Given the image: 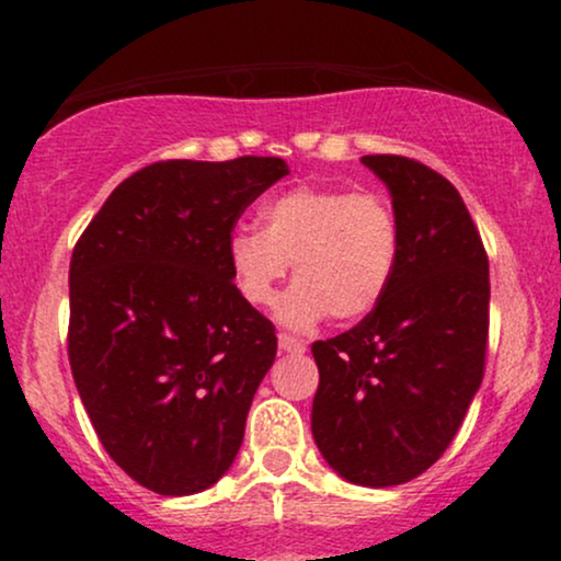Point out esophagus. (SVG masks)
I'll return each instance as SVG.
<instances>
[{
    "label": "esophagus",
    "instance_id": "1",
    "mask_svg": "<svg viewBox=\"0 0 561 561\" xmlns=\"http://www.w3.org/2000/svg\"><path fill=\"white\" fill-rule=\"evenodd\" d=\"M279 351L285 353H306V343L298 337H293V334H279Z\"/></svg>",
    "mask_w": 561,
    "mask_h": 561
}]
</instances>
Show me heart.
I'll return each instance as SVG.
<instances>
[{"label":"heart","instance_id":"1","mask_svg":"<svg viewBox=\"0 0 561 561\" xmlns=\"http://www.w3.org/2000/svg\"><path fill=\"white\" fill-rule=\"evenodd\" d=\"M259 229H237L227 261L250 306H272L293 263L279 319L308 330L321 319L358 321L382 302L401 259V221L379 192L300 184L268 197Z\"/></svg>","mask_w":561,"mask_h":561}]
</instances>
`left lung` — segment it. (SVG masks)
Wrapping results in <instances>:
<instances>
[{"label": "left lung", "instance_id": "left-lung-1", "mask_svg": "<svg viewBox=\"0 0 561 561\" xmlns=\"http://www.w3.org/2000/svg\"><path fill=\"white\" fill-rule=\"evenodd\" d=\"M362 160L388 184L401 259L369 317L311 345V430L340 478L388 488L427 472L465 422L485 375L491 279L480 231L446 176L403 156Z\"/></svg>", "mask_w": 561, "mask_h": 561}]
</instances>
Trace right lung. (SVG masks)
<instances>
[{
    "mask_svg": "<svg viewBox=\"0 0 561 561\" xmlns=\"http://www.w3.org/2000/svg\"><path fill=\"white\" fill-rule=\"evenodd\" d=\"M282 158L160 160L113 190L70 259L68 358L94 433L160 495L210 488L242 446L276 358L237 293L227 242Z\"/></svg>",
    "mask_w": 561,
    "mask_h": 561,
    "instance_id": "add662e5",
    "label": "right lung"
}]
</instances>
